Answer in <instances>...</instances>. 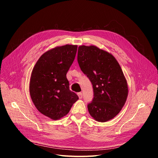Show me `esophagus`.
<instances>
[{
    "label": "esophagus",
    "instance_id": "esophagus-1",
    "mask_svg": "<svg viewBox=\"0 0 158 158\" xmlns=\"http://www.w3.org/2000/svg\"><path fill=\"white\" fill-rule=\"evenodd\" d=\"M77 95H78V96H79V99H81L83 98V94H82V93H79L78 94H77Z\"/></svg>",
    "mask_w": 158,
    "mask_h": 158
}]
</instances>
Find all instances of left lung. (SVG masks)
<instances>
[{"instance_id":"obj_1","label":"left lung","mask_w":158,"mask_h":158,"mask_svg":"<svg viewBox=\"0 0 158 158\" xmlns=\"http://www.w3.org/2000/svg\"><path fill=\"white\" fill-rule=\"evenodd\" d=\"M77 61L93 84L94 98L88 104L91 117L98 122L114 118L124 106L128 85L114 56L94 45L79 46Z\"/></svg>"}]
</instances>
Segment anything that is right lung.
Listing matches in <instances>:
<instances>
[{"label": "right lung", "mask_w": 158, "mask_h": 158, "mask_svg": "<svg viewBox=\"0 0 158 158\" xmlns=\"http://www.w3.org/2000/svg\"><path fill=\"white\" fill-rule=\"evenodd\" d=\"M77 45L65 44L44 52L32 70L29 94L36 108L53 120L67 115L78 96L69 90L66 73L72 65Z\"/></svg>", "instance_id": "obj_1"}]
</instances>
